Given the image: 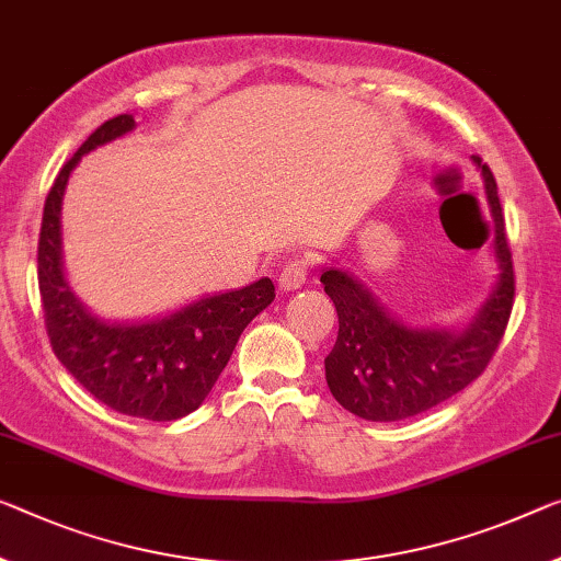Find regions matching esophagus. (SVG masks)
Returning <instances> with one entry per match:
<instances>
[{
	"label": "esophagus",
	"mask_w": 561,
	"mask_h": 561,
	"mask_svg": "<svg viewBox=\"0 0 561 561\" xmlns=\"http://www.w3.org/2000/svg\"><path fill=\"white\" fill-rule=\"evenodd\" d=\"M306 280H308V263L306 261L286 263V268H283L278 275L280 290H298L306 286Z\"/></svg>",
	"instance_id": "obj_1"
}]
</instances>
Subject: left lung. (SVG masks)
<instances>
[{"label":"left lung","instance_id":"obj_1","mask_svg":"<svg viewBox=\"0 0 561 561\" xmlns=\"http://www.w3.org/2000/svg\"><path fill=\"white\" fill-rule=\"evenodd\" d=\"M484 178L494 220L499 275L489 298L461 329H419L391 316L356 275L329 265L321 283L339 313V339L325 356V381L343 409L366 421H401L438 407L484 374L514 306V268L502 203L491 170Z\"/></svg>","mask_w":561,"mask_h":561}]
</instances>
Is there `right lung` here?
Wrapping results in <instances>:
<instances>
[{"label":"right lung","mask_w":561,"mask_h":561,"mask_svg":"<svg viewBox=\"0 0 561 561\" xmlns=\"http://www.w3.org/2000/svg\"><path fill=\"white\" fill-rule=\"evenodd\" d=\"M135 130L133 115L100 125L51 185L42 213L37 278L51 351L94 399L125 416L175 421L208 399L245 325L275 298L271 278L215 293L150 321H107L75 296L62 261V197L82 154Z\"/></svg>","instance_id":"right-lung-1"}]
</instances>
